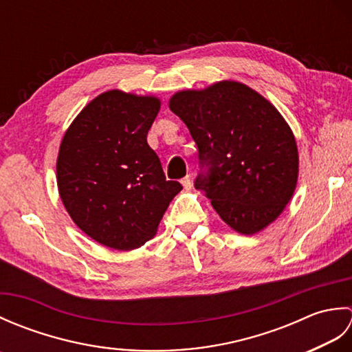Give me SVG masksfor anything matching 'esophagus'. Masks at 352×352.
Returning <instances> with one entry per match:
<instances>
[{
  "label": "esophagus",
  "instance_id": "obj_1",
  "mask_svg": "<svg viewBox=\"0 0 352 352\" xmlns=\"http://www.w3.org/2000/svg\"><path fill=\"white\" fill-rule=\"evenodd\" d=\"M182 184H183V188L186 189V190H189L190 188H192V180H190V177L188 175V177H184L183 180H182Z\"/></svg>",
  "mask_w": 352,
  "mask_h": 352
}]
</instances>
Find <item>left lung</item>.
<instances>
[{
    "instance_id": "left-lung-1",
    "label": "left lung",
    "mask_w": 352,
    "mask_h": 352,
    "mask_svg": "<svg viewBox=\"0 0 352 352\" xmlns=\"http://www.w3.org/2000/svg\"><path fill=\"white\" fill-rule=\"evenodd\" d=\"M208 168L195 180L221 219L245 236L272 223L294 197L298 146L286 119L250 86L222 80L170 96Z\"/></svg>"
}]
</instances>
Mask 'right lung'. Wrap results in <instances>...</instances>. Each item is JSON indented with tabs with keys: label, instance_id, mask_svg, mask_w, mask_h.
Segmentation results:
<instances>
[{
	"label": "right lung",
	"instance_id": "obj_1",
	"mask_svg": "<svg viewBox=\"0 0 352 352\" xmlns=\"http://www.w3.org/2000/svg\"><path fill=\"white\" fill-rule=\"evenodd\" d=\"M159 110L154 95L111 89L80 111L58 148L57 188L66 212L107 248L145 245L183 189L166 180L146 142Z\"/></svg>",
	"mask_w": 352,
	"mask_h": 352
}]
</instances>
